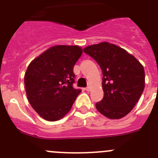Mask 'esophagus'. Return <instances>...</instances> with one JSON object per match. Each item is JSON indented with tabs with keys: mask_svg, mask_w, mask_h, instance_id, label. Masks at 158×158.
Listing matches in <instances>:
<instances>
[{
	"mask_svg": "<svg viewBox=\"0 0 158 158\" xmlns=\"http://www.w3.org/2000/svg\"><path fill=\"white\" fill-rule=\"evenodd\" d=\"M90 89H91V88H90V86H88V87L85 88V90L87 92H89L90 91Z\"/></svg>",
	"mask_w": 158,
	"mask_h": 158,
	"instance_id": "1",
	"label": "esophagus"
}]
</instances>
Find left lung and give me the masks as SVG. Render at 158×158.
Wrapping results in <instances>:
<instances>
[{"label": "left lung", "mask_w": 158, "mask_h": 158, "mask_svg": "<svg viewBox=\"0 0 158 158\" xmlns=\"http://www.w3.org/2000/svg\"><path fill=\"white\" fill-rule=\"evenodd\" d=\"M83 51L99 64L103 73L104 98L96 103V109L111 119L127 115L144 90L142 64L124 49L107 42L89 46Z\"/></svg>", "instance_id": "obj_1"}]
</instances>
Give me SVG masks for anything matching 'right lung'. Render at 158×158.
Masks as SVG:
<instances>
[{
	"instance_id": "1",
	"label": "right lung",
	"mask_w": 158,
	"mask_h": 158,
	"mask_svg": "<svg viewBox=\"0 0 158 158\" xmlns=\"http://www.w3.org/2000/svg\"><path fill=\"white\" fill-rule=\"evenodd\" d=\"M81 54L78 46H54L29 64L24 75L27 100L46 120L63 118L81 92L73 87V67Z\"/></svg>"
}]
</instances>
